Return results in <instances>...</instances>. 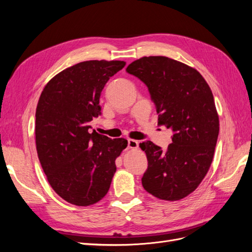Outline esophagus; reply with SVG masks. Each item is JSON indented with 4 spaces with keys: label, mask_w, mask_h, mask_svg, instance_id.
<instances>
[{
    "label": "esophagus",
    "mask_w": 252,
    "mask_h": 252,
    "mask_svg": "<svg viewBox=\"0 0 252 252\" xmlns=\"http://www.w3.org/2000/svg\"><path fill=\"white\" fill-rule=\"evenodd\" d=\"M138 146H139L138 141L132 140V139H129V140H128V148L135 149V148H138Z\"/></svg>",
    "instance_id": "obj_1"
}]
</instances>
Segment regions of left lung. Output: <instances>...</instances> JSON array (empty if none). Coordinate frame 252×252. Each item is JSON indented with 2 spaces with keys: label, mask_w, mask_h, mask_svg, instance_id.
<instances>
[{
  "label": "left lung",
  "mask_w": 252,
  "mask_h": 252,
  "mask_svg": "<svg viewBox=\"0 0 252 252\" xmlns=\"http://www.w3.org/2000/svg\"><path fill=\"white\" fill-rule=\"evenodd\" d=\"M126 71L148 87L158 125L173 131L166 150L140 143L148 161L142 185L159 200L184 199L201 184L215 155L220 123L212 91L196 69L167 57H143Z\"/></svg>",
  "instance_id": "8db88e82"
}]
</instances>
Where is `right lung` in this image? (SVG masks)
I'll use <instances>...</instances> for the list:
<instances>
[{
	"label": "right lung",
	"mask_w": 252,
	"mask_h": 252,
	"mask_svg": "<svg viewBox=\"0 0 252 252\" xmlns=\"http://www.w3.org/2000/svg\"><path fill=\"white\" fill-rule=\"evenodd\" d=\"M124 61H85L55 75L35 111V145L52 189L66 202L89 206L108 192L125 139L90 131L101 114V93Z\"/></svg>",
	"instance_id": "add662e5"
}]
</instances>
